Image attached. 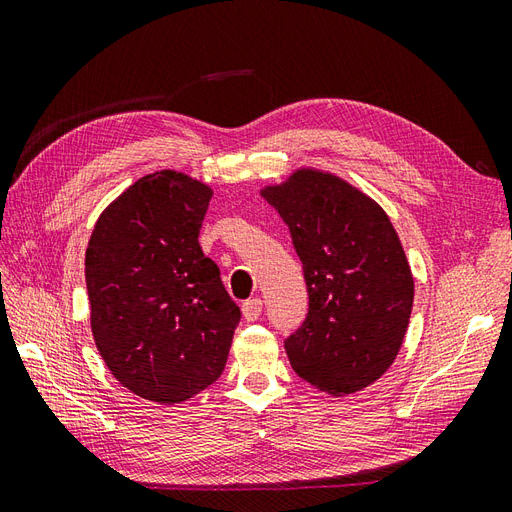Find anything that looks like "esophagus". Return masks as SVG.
<instances>
[{"label":"esophagus","instance_id":"1","mask_svg":"<svg viewBox=\"0 0 512 512\" xmlns=\"http://www.w3.org/2000/svg\"><path fill=\"white\" fill-rule=\"evenodd\" d=\"M241 309H243V318H245L247 322H254V320L262 314V299H258V297L247 299V301L241 305Z\"/></svg>","mask_w":512,"mask_h":512}]
</instances>
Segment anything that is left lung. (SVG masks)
Segmentation results:
<instances>
[{"instance_id":"8db88e82","label":"left lung","mask_w":512,"mask_h":512,"mask_svg":"<svg viewBox=\"0 0 512 512\" xmlns=\"http://www.w3.org/2000/svg\"><path fill=\"white\" fill-rule=\"evenodd\" d=\"M290 230L307 314L286 337L299 378L331 395L376 382L404 342L414 282L397 232L374 200L318 170L262 190Z\"/></svg>"}]
</instances>
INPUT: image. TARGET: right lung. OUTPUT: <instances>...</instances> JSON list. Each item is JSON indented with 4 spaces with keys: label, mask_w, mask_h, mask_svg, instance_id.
Returning <instances> with one entry per match:
<instances>
[{
    "label": "right lung",
    "mask_w": 512,
    "mask_h": 512,
    "mask_svg": "<svg viewBox=\"0 0 512 512\" xmlns=\"http://www.w3.org/2000/svg\"><path fill=\"white\" fill-rule=\"evenodd\" d=\"M209 200L205 183L160 170L100 215L87 245L96 346L126 389L160 404H179L222 376L241 320L198 243Z\"/></svg>",
    "instance_id": "obj_1"
}]
</instances>
